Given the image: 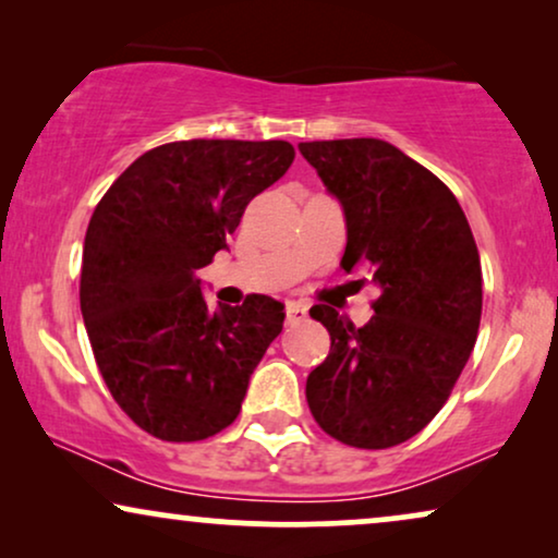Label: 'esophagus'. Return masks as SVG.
Here are the masks:
<instances>
[{"mask_svg":"<svg viewBox=\"0 0 558 558\" xmlns=\"http://www.w3.org/2000/svg\"><path fill=\"white\" fill-rule=\"evenodd\" d=\"M286 318H288V324H301V322H306V318H308V308L303 306V303H299V301H288V303H286Z\"/></svg>","mask_w":558,"mask_h":558,"instance_id":"1","label":"esophagus"}]
</instances>
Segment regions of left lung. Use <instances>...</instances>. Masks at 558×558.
I'll list each match as a JSON object with an SVG mask.
<instances>
[{"mask_svg": "<svg viewBox=\"0 0 558 558\" xmlns=\"http://www.w3.org/2000/svg\"><path fill=\"white\" fill-rule=\"evenodd\" d=\"M341 204V267H373L380 299L356 326L329 306L311 316L331 337L306 380L311 413L356 449H388L426 426L470 360L482 316V265L457 196L396 145L375 137L301 143Z\"/></svg>", "mask_w": 558, "mask_h": 558, "instance_id": "left-lung-1", "label": "left lung"}]
</instances>
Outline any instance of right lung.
Instances as JSON below:
<instances>
[{"instance_id": "obj_1", "label": "right lung", "mask_w": 558, "mask_h": 558, "mask_svg": "<svg viewBox=\"0 0 558 558\" xmlns=\"http://www.w3.org/2000/svg\"><path fill=\"white\" fill-rule=\"evenodd\" d=\"M293 158L286 140L168 143L140 155L94 209L81 314L111 398L155 439L227 428L283 329L286 306L270 295L211 311L196 270Z\"/></svg>"}]
</instances>
